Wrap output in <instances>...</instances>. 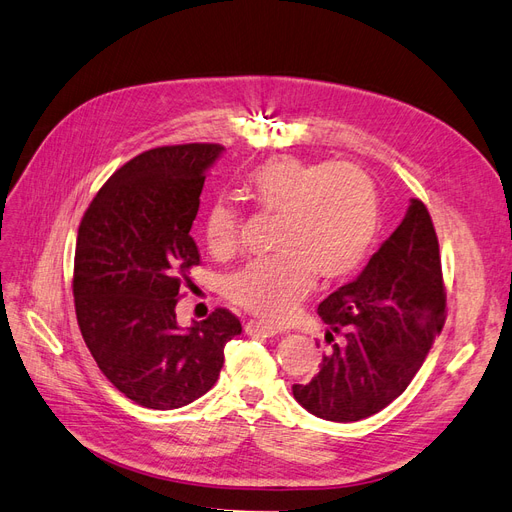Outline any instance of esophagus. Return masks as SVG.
Wrapping results in <instances>:
<instances>
[{
    "label": "esophagus",
    "instance_id": "34e87169",
    "mask_svg": "<svg viewBox=\"0 0 512 512\" xmlns=\"http://www.w3.org/2000/svg\"><path fill=\"white\" fill-rule=\"evenodd\" d=\"M244 332L249 336H263V338H270V336H276L278 329L272 327V325H266L261 321H249L244 325Z\"/></svg>",
    "mask_w": 512,
    "mask_h": 512
}]
</instances>
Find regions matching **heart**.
<instances>
[{
    "mask_svg": "<svg viewBox=\"0 0 512 512\" xmlns=\"http://www.w3.org/2000/svg\"><path fill=\"white\" fill-rule=\"evenodd\" d=\"M253 204L280 217L270 259H259L225 280L234 304L268 321H283L310 291L312 272L325 280L351 276L372 251L381 223V197L372 176L349 161L274 157L244 178ZM240 217L217 200L204 221L214 255L236 251Z\"/></svg>",
    "mask_w": 512,
    "mask_h": 512,
    "instance_id": "heart-1",
    "label": "heart"
}]
</instances>
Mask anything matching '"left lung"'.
Returning a JSON list of instances; mask_svg holds the SVG:
<instances>
[{"label": "left lung", "mask_w": 512, "mask_h": 512, "mask_svg": "<svg viewBox=\"0 0 512 512\" xmlns=\"http://www.w3.org/2000/svg\"><path fill=\"white\" fill-rule=\"evenodd\" d=\"M436 229L412 197L406 217L351 283L319 304L327 325L319 372L293 385L310 415L353 423L400 398L447 319Z\"/></svg>", "instance_id": "1"}]
</instances>
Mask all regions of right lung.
<instances>
[{"mask_svg":"<svg viewBox=\"0 0 512 512\" xmlns=\"http://www.w3.org/2000/svg\"><path fill=\"white\" fill-rule=\"evenodd\" d=\"M219 144L146 151L97 191L78 227L74 302L97 368L131 402L174 410L217 383L225 344L242 332L217 308L180 327L176 304L200 263L191 225Z\"/></svg>","mask_w":512,"mask_h":512,"instance_id":"right-lung-1","label":"right lung"}]
</instances>
